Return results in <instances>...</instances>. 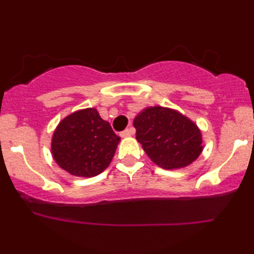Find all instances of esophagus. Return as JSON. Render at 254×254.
<instances>
[{"label": "esophagus", "instance_id": "34e87169", "mask_svg": "<svg viewBox=\"0 0 254 254\" xmlns=\"http://www.w3.org/2000/svg\"><path fill=\"white\" fill-rule=\"evenodd\" d=\"M131 134H134V128H129V129H126V130L121 131L120 136L121 137H128V136H130Z\"/></svg>", "mask_w": 254, "mask_h": 254}]
</instances>
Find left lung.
<instances>
[{"instance_id":"left-lung-1","label":"left lung","mask_w":254,"mask_h":254,"mask_svg":"<svg viewBox=\"0 0 254 254\" xmlns=\"http://www.w3.org/2000/svg\"><path fill=\"white\" fill-rule=\"evenodd\" d=\"M134 127L145 154L164 169L189 165L202 151L199 128L177 111L149 107L135 118Z\"/></svg>"}]
</instances>
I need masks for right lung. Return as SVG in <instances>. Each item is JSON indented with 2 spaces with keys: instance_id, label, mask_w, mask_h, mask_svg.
<instances>
[{
  "instance_id": "1",
  "label": "right lung",
  "mask_w": 254,
  "mask_h": 254,
  "mask_svg": "<svg viewBox=\"0 0 254 254\" xmlns=\"http://www.w3.org/2000/svg\"><path fill=\"white\" fill-rule=\"evenodd\" d=\"M120 137L96 109L70 114L59 124L52 154L59 166L77 177H95L112 161Z\"/></svg>"
}]
</instances>
